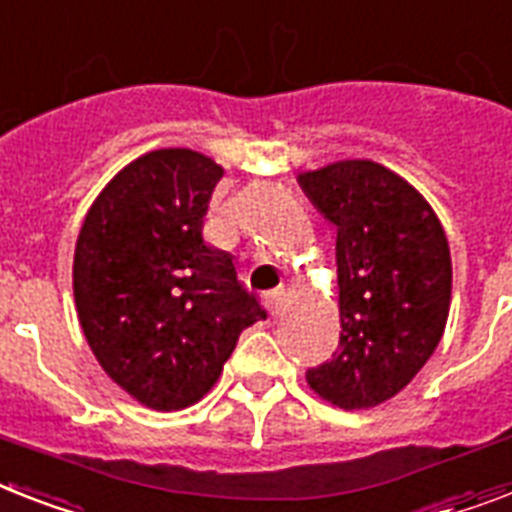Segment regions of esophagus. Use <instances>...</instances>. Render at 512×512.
I'll return each mask as SVG.
<instances>
[{"instance_id":"obj_1","label":"esophagus","mask_w":512,"mask_h":512,"mask_svg":"<svg viewBox=\"0 0 512 512\" xmlns=\"http://www.w3.org/2000/svg\"><path fill=\"white\" fill-rule=\"evenodd\" d=\"M265 307H268V313L273 315V318H278L281 315V310H284V289H273V292H268L263 297Z\"/></svg>"}]
</instances>
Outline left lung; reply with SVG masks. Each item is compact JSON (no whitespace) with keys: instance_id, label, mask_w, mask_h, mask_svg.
<instances>
[{"instance_id":"obj_1","label":"left lung","mask_w":512,"mask_h":512,"mask_svg":"<svg viewBox=\"0 0 512 512\" xmlns=\"http://www.w3.org/2000/svg\"><path fill=\"white\" fill-rule=\"evenodd\" d=\"M299 186L336 226L342 315L334 357L307 384L344 410L373 407L402 392L442 339L450 244L429 202L378 162H334Z\"/></svg>"}]
</instances>
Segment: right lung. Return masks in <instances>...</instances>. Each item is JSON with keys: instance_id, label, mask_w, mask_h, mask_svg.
<instances>
[{"instance_id": "add662e5", "label": "right lung", "mask_w": 512, "mask_h": 512, "mask_svg": "<svg viewBox=\"0 0 512 512\" xmlns=\"http://www.w3.org/2000/svg\"><path fill=\"white\" fill-rule=\"evenodd\" d=\"M223 168L191 149H157L112 178L83 220L73 294L107 376L152 410L210 392L265 307L234 257L202 228Z\"/></svg>"}]
</instances>
